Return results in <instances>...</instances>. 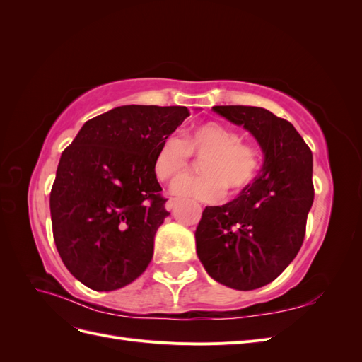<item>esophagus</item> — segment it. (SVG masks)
I'll list each match as a JSON object with an SVG mask.
<instances>
[{
    "label": "esophagus",
    "instance_id": "34e87169",
    "mask_svg": "<svg viewBox=\"0 0 362 362\" xmlns=\"http://www.w3.org/2000/svg\"><path fill=\"white\" fill-rule=\"evenodd\" d=\"M177 199H169L168 202H166V210L168 211H173L175 210V206H177Z\"/></svg>",
    "mask_w": 362,
    "mask_h": 362
}]
</instances>
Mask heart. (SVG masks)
I'll return each instance as SVG.
<instances>
[{"mask_svg":"<svg viewBox=\"0 0 362 362\" xmlns=\"http://www.w3.org/2000/svg\"><path fill=\"white\" fill-rule=\"evenodd\" d=\"M192 154L204 157L199 177L182 178L172 185L180 198L201 202L221 201L226 189L238 194L250 187L259 170V154L240 144L235 131L218 122H201L185 131L184 139L169 136L157 148L154 173L160 181H175L192 168Z\"/></svg>","mask_w":362,"mask_h":362,"instance_id":"b5f03b06","label":"heart"}]
</instances>
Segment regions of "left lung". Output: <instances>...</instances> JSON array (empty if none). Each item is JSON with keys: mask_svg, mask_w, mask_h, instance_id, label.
I'll return each mask as SVG.
<instances>
[{"mask_svg": "<svg viewBox=\"0 0 362 362\" xmlns=\"http://www.w3.org/2000/svg\"><path fill=\"white\" fill-rule=\"evenodd\" d=\"M213 110L255 137L264 154L259 177L235 199L205 206L196 252L214 281L234 290L264 287L298 255L314 201L313 154L286 119L261 107Z\"/></svg>", "mask_w": 362, "mask_h": 362, "instance_id": "left-lung-1", "label": "left lung"}]
</instances>
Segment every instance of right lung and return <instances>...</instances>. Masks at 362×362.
<instances>
[{
  "label": "right lung",
  "instance_id": "1",
  "mask_svg": "<svg viewBox=\"0 0 362 362\" xmlns=\"http://www.w3.org/2000/svg\"><path fill=\"white\" fill-rule=\"evenodd\" d=\"M187 116L180 105L116 107L87 120L63 151L49 194L52 234L86 287L113 291L146 270L169 216L154 157Z\"/></svg>",
  "mask_w": 362,
  "mask_h": 362
}]
</instances>
